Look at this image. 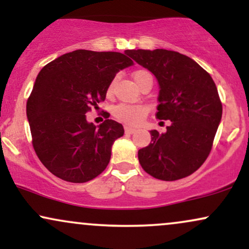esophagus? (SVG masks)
Returning a JSON list of instances; mask_svg holds the SVG:
<instances>
[{
  "instance_id": "obj_1",
  "label": "esophagus",
  "mask_w": 249,
  "mask_h": 249,
  "mask_svg": "<svg viewBox=\"0 0 249 249\" xmlns=\"http://www.w3.org/2000/svg\"><path fill=\"white\" fill-rule=\"evenodd\" d=\"M134 131H136V128L130 127V126H125V133L126 134H132V133H134Z\"/></svg>"
}]
</instances>
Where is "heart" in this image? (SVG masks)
Masks as SVG:
<instances>
[{
  "label": "heart",
  "instance_id": "heart-1",
  "mask_svg": "<svg viewBox=\"0 0 249 249\" xmlns=\"http://www.w3.org/2000/svg\"><path fill=\"white\" fill-rule=\"evenodd\" d=\"M147 72L145 70H138L133 73V78L136 81L142 73ZM147 113V107L141 104H119L113 108V116L118 121L128 125H137L142 121Z\"/></svg>",
  "mask_w": 249,
  "mask_h": 249
}]
</instances>
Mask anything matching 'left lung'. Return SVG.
Listing matches in <instances>:
<instances>
[{"instance_id": "8db88e82", "label": "left lung", "mask_w": 249, "mask_h": 249, "mask_svg": "<svg viewBox=\"0 0 249 249\" xmlns=\"http://www.w3.org/2000/svg\"><path fill=\"white\" fill-rule=\"evenodd\" d=\"M131 58L156 76L159 84L157 118L171 121L166 132L150 131L148 146L138 151L145 172L173 181L196 172L212 148L222 104L207 71L177 51L126 50Z\"/></svg>"}]
</instances>
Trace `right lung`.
Listing matches in <instances>:
<instances>
[{"instance_id": "obj_1", "label": "right lung", "mask_w": 249, "mask_h": 249, "mask_svg": "<svg viewBox=\"0 0 249 249\" xmlns=\"http://www.w3.org/2000/svg\"><path fill=\"white\" fill-rule=\"evenodd\" d=\"M133 65L126 53L75 50L39 71L27 102L34 150L53 176L87 182L107 166L123 125L107 119L96 126L87 121L98 107L116 73Z\"/></svg>"}]
</instances>
